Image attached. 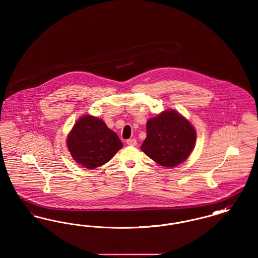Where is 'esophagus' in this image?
Returning a JSON list of instances; mask_svg holds the SVG:
<instances>
[{"mask_svg":"<svg viewBox=\"0 0 258 258\" xmlns=\"http://www.w3.org/2000/svg\"><path fill=\"white\" fill-rule=\"evenodd\" d=\"M126 144L130 145V146H135L137 144V141L135 139H127Z\"/></svg>","mask_w":258,"mask_h":258,"instance_id":"1","label":"esophagus"}]
</instances>
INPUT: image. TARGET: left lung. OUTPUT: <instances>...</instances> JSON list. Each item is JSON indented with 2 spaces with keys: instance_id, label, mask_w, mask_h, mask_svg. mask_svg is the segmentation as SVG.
<instances>
[{
  "instance_id": "obj_1",
  "label": "left lung",
  "mask_w": 258,
  "mask_h": 258,
  "mask_svg": "<svg viewBox=\"0 0 258 258\" xmlns=\"http://www.w3.org/2000/svg\"><path fill=\"white\" fill-rule=\"evenodd\" d=\"M146 130L147 137L141 150L150 159L165 167L182 163L196 144L195 127L175 111H164L150 119Z\"/></svg>"
}]
</instances>
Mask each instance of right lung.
<instances>
[{
  "instance_id": "obj_1",
  "label": "right lung",
  "mask_w": 258,
  "mask_h": 258,
  "mask_svg": "<svg viewBox=\"0 0 258 258\" xmlns=\"http://www.w3.org/2000/svg\"><path fill=\"white\" fill-rule=\"evenodd\" d=\"M67 141L74 160L89 169L108 162L123 147L116 133L102 120L90 115L77 121Z\"/></svg>"
}]
</instances>
